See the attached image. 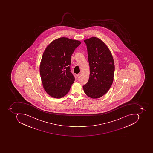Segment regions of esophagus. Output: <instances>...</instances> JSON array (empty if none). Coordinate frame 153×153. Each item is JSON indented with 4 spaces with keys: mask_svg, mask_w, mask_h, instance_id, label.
Segmentation results:
<instances>
[{
    "mask_svg": "<svg viewBox=\"0 0 153 153\" xmlns=\"http://www.w3.org/2000/svg\"><path fill=\"white\" fill-rule=\"evenodd\" d=\"M80 74H76V76H77V77H78V78H79V76H80Z\"/></svg>",
    "mask_w": 153,
    "mask_h": 153,
    "instance_id": "1",
    "label": "esophagus"
}]
</instances>
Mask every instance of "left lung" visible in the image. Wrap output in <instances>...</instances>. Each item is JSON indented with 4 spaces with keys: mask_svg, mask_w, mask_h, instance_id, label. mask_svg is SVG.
I'll list each match as a JSON object with an SVG mask.
<instances>
[{
    "mask_svg": "<svg viewBox=\"0 0 153 153\" xmlns=\"http://www.w3.org/2000/svg\"><path fill=\"white\" fill-rule=\"evenodd\" d=\"M84 42L87 45L90 74L83 89L91 98H100L108 92L113 83L114 59L109 48L99 38L91 37Z\"/></svg>",
    "mask_w": 153,
    "mask_h": 153,
    "instance_id": "left-lung-1",
    "label": "left lung"
}]
</instances>
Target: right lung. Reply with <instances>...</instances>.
<instances>
[{
	"label": "right lung",
	"mask_w": 153,
	"mask_h": 153,
	"mask_svg": "<svg viewBox=\"0 0 153 153\" xmlns=\"http://www.w3.org/2000/svg\"><path fill=\"white\" fill-rule=\"evenodd\" d=\"M80 44L79 40L62 37L52 41L43 53L39 66L41 81L45 91L54 98L65 96L74 82L70 72L71 57Z\"/></svg>",
	"instance_id": "1"
}]
</instances>
